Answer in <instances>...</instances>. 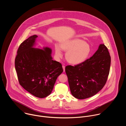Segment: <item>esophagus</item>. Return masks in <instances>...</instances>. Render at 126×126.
<instances>
[{"label": "esophagus", "instance_id": "obj_1", "mask_svg": "<svg viewBox=\"0 0 126 126\" xmlns=\"http://www.w3.org/2000/svg\"><path fill=\"white\" fill-rule=\"evenodd\" d=\"M62 67H63V71H64V72H65V66L64 65H63V66H62Z\"/></svg>", "mask_w": 126, "mask_h": 126}]
</instances>
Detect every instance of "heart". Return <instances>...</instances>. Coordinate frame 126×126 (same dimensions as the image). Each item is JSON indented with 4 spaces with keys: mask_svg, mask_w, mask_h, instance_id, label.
I'll return each mask as SVG.
<instances>
[{
    "mask_svg": "<svg viewBox=\"0 0 126 126\" xmlns=\"http://www.w3.org/2000/svg\"><path fill=\"white\" fill-rule=\"evenodd\" d=\"M60 47L55 45V55L57 58L62 57L61 48L66 51L65 58L67 61L72 64H79L84 62L89 56L91 48L89 45L84 41L74 39L64 41L61 43Z\"/></svg>",
    "mask_w": 126,
    "mask_h": 126,
    "instance_id": "obj_1",
    "label": "heart"
}]
</instances>
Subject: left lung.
<instances>
[{
  "mask_svg": "<svg viewBox=\"0 0 126 126\" xmlns=\"http://www.w3.org/2000/svg\"><path fill=\"white\" fill-rule=\"evenodd\" d=\"M111 56L107 47L100 44L89 59L75 65H68L65 72L71 93L78 99L91 97L105 86L108 77Z\"/></svg>",
  "mask_w": 126,
  "mask_h": 126,
  "instance_id": "obj_1",
  "label": "left lung"
}]
</instances>
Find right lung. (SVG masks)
Wrapping results in <instances>:
<instances>
[{"mask_svg":"<svg viewBox=\"0 0 126 126\" xmlns=\"http://www.w3.org/2000/svg\"><path fill=\"white\" fill-rule=\"evenodd\" d=\"M37 37L31 36L20 45L15 67L20 85L33 96L43 98L51 93L63 70L60 63L52 60L50 48L33 47Z\"/></svg>","mask_w":126,"mask_h":126,"instance_id":"right-lung-1","label":"right lung"}]
</instances>
